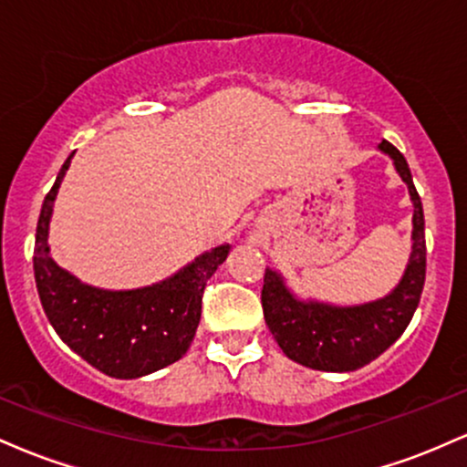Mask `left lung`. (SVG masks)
Masks as SVG:
<instances>
[{
    "mask_svg": "<svg viewBox=\"0 0 467 467\" xmlns=\"http://www.w3.org/2000/svg\"><path fill=\"white\" fill-rule=\"evenodd\" d=\"M393 160L395 171L409 186L412 202V245L404 275L387 296L360 305H331L298 298L281 272L267 267L261 289L265 325L289 360L316 371L349 373L373 362L404 334L426 281V237L423 208L409 162L393 144H378Z\"/></svg>",
    "mask_w": 467,
    "mask_h": 467,
    "instance_id": "obj_1",
    "label": "left lung"
}]
</instances>
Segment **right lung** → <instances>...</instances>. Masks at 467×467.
Instances as JSON below:
<instances>
[{
  "mask_svg": "<svg viewBox=\"0 0 467 467\" xmlns=\"http://www.w3.org/2000/svg\"><path fill=\"white\" fill-rule=\"evenodd\" d=\"M72 155L58 171L36 223L32 259L36 292L47 320L69 349L109 378H142L189 351L202 318L203 287L226 261L230 244L203 252L147 287L100 289L78 281L55 264L47 245L52 208Z\"/></svg>",
  "mask_w": 467,
  "mask_h": 467,
  "instance_id": "add662e5",
  "label": "right lung"
}]
</instances>
